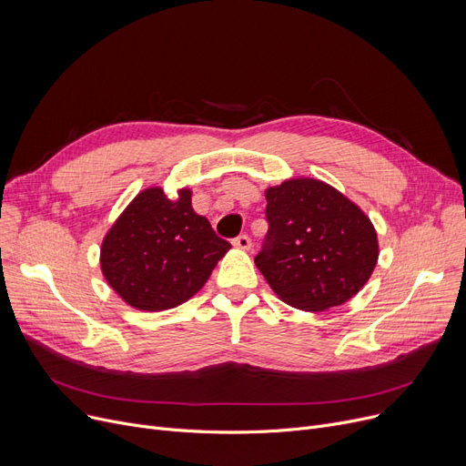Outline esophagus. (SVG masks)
<instances>
[{
  "mask_svg": "<svg viewBox=\"0 0 466 466\" xmlns=\"http://www.w3.org/2000/svg\"><path fill=\"white\" fill-rule=\"evenodd\" d=\"M232 243H234V248H238V249H243V251L251 249V239H249L248 234H239L238 238L232 239Z\"/></svg>",
  "mask_w": 466,
  "mask_h": 466,
  "instance_id": "34e87169",
  "label": "esophagus"
}]
</instances>
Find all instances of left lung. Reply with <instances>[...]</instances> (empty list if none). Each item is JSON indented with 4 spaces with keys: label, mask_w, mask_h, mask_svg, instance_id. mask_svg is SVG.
Segmentation results:
<instances>
[{
    "label": "left lung",
    "mask_w": 466,
    "mask_h": 466,
    "mask_svg": "<svg viewBox=\"0 0 466 466\" xmlns=\"http://www.w3.org/2000/svg\"><path fill=\"white\" fill-rule=\"evenodd\" d=\"M268 234L255 264L289 306L325 311L353 299L378 262L370 218L319 179L266 190Z\"/></svg>",
    "instance_id": "8db88e82"
}]
</instances>
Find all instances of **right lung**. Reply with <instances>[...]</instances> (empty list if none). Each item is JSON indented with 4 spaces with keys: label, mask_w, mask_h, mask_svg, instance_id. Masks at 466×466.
<instances>
[{
    "label": "right lung",
    "mask_w": 466,
    "mask_h": 466,
    "mask_svg": "<svg viewBox=\"0 0 466 466\" xmlns=\"http://www.w3.org/2000/svg\"><path fill=\"white\" fill-rule=\"evenodd\" d=\"M192 192L166 198L160 187L139 192L102 243V272L132 308L162 311L187 302L230 249L209 220L194 213Z\"/></svg>",
    "instance_id": "add662e5"
}]
</instances>
